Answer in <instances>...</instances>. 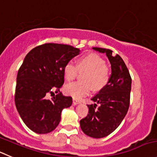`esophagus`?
<instances>
[{"label": "esophagus", "instance_id": "1", "mask_svg": "<svg viewBox=\"0 0 157 157\" xmlns=\"http://www.w3.org/2000/svg\"><path fill=\"white\" fill-rule=\"evenodd\" d=\"M80 102H80V101H78V100L75 99V98H73V99H72V104H73V105H78V104H79Z\"/></svg>", "mask_w": 157, "mask_h": 157}]
</instances>
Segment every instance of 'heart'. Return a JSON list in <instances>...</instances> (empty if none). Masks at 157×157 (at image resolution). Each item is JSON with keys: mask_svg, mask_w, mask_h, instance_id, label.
Listing matches in <instances>:
<instances>
[{"mask_svg": "<svg viewBox=\"0 0 157 157\" xmlns=\"http://www.w3.org/2000/svg\"><path fill=\"white\" fill-rule=\"evenodd\" d=\"M80 71H86L83 80L69 83L65 86V92L75 99H80L90 93L92 86L95 90L103 88L109 79V71L105 60L96 54H89L78 60V65L69 62L64 67V75L67 81H72Z\"/></svg>", "mask_w": 157, "mask_h": 157, "instance_id": "heart-1", "label": "heart"}]
</instances>
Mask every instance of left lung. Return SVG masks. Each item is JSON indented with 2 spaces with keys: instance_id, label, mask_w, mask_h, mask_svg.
<instances>
[{
  "instance_id": "8db88e82",
  "label": "left lung",
  "mask_w": 157,
  "mask_h": 157,
  "mask_svg": "<svg viewBox=\"0 0 157 157\" xmlns=\"http://www.w3.org/2000/svg\"><path fill=\"white\" fill-rule=\"evenodd\" d=\"M105 54L111 65V75L107 84L91 99L93 105H88L89 114L80 120V126L85 134L92 138H103L118 126L127 113L129 106L131 79L129 70L119 55H113V51L92 48ZM97 105L99 106L96 108Z\"/></svg>"
}]
</instances>
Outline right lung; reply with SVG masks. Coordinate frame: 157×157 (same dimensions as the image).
<instances>
[{
    "label": "right lung",
    "mask_w": 157,
    "mask_h": 157,
    "mask_svg": "<svg viewBox=\"0 0 157 157\" xmlns=\"http://www.w3.org/2000/svg\"><path fill=\"white\" fill-rule=\"evenodd\" d=\"M78 48L55 43L39 45L25 56L17 75L14 101L25 125L33 132L53 131L61 120L63 109L72 104L59 89L64 84V67L79 54ZM57 93L49 100L47 95Z\"/></svg>",
    "instance_id": "add662e5"
}]
</instances>
